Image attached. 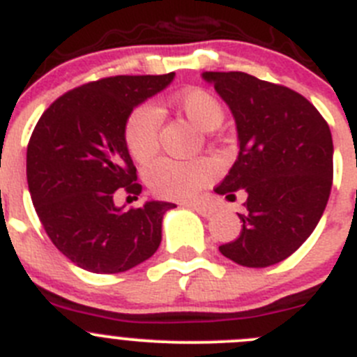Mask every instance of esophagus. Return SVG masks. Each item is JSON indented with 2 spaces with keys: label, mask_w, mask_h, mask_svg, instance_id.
Returning <instances> with one entry per match:
<instances>
[{
  "label": "esophagus",
  "mask_w": 357,
  "mask_h": 357,
  "mask_svg": "<svg viewBox=\"0 0 357 357\" xmlns=\"http://www.w3.org/2000/svg\"><path fill=\"white\" fill-rule=\"evenodd\" d=\"M188 208H192L194 211H197L199 215H202V217H208V215H211L215 211L213 206H208V204H199V202H190V204H186Z\"/></svg>",
  "instance_id": "34e87169"
}]
</instances>
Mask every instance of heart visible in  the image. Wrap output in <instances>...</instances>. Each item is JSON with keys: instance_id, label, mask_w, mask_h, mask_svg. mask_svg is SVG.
Instances as JSON below:
<instances>
[{"instance_id": "obj_1", "label": "heart", "mask_w": 357, "mask_h": 357, "mask_svg": "<svg viewBox=\"0 0 357 357\" xmlns=\"http://www.w3.org/2000/svg\"><path fill=\"white\" fill-rule=\"evenodd\" d=\"M174 107L199 130H213L222 123L224 108L211 92L204 89H186L174 98ZM162 115L153 105H139L128 115L123 137L128 153L135 162H147L156 155L160 146ZM215 165L210 160L160 158L146 167L144 179L151 192L165 199H190L197 195L215 178Z\"/></svg>"}]
</instances>
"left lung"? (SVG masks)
Instances as JSON below:
<instances>
[{"label": "left lung", "mask_w": 357, "mask_h": 357, "mask_svg": "<svg viewBox=\"0 0 357 357\" xmlns=\"http://www.w3.org/2000/svg\"><path fill=\"white\" fill-rule=\"evenodd\" d=\"M229 105L240 153L215 188L227 199L245 188L238 238L218 247L242 266L287 259L319 224L333 186L329 124L304 96L247 73H204Z\"/></svg>", "instance_id": "obj_1"}]
</instances>
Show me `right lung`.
<instances>
[{"instance_id": "obj_1", "label": "right lung", "mask_w": 357, "mask_h": 357, "mask_svg": "<svg viewBox=\"0 0 357 357\" xmlns=\"http://www.w3.org/2000/svg\"><path fill=\"white\" fill-rule=\"evenodd\" d=\"M172 78H101L54 99L38 119L26 151L28 188L53 245L79 268L126 272L162 242L163 213L176 204L149 201L121 211L114 197L142 192L123 137L128 115Z\"/></svg>"}]
</instances>
